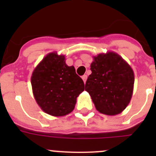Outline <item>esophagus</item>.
I'll use <instances>...</instances> for the list:
<instances>
[{
    "label": "esophagus",
    "instance_id": "esophagus-1",
    "mask_svg": "<svg viewBox=\"0 0 156 156\" xmlns=\"http://www.w3.org/2000/svg\"><path fill=\"white\" fill-rule=\"evenodd\" d=\"M81 78H82L83 81H84V84H85V82H86V80H87V75H83L82 77H81Z\"/></svg>",
    "mask_w": 156,
    "mask_h": 156
}]
</instances>
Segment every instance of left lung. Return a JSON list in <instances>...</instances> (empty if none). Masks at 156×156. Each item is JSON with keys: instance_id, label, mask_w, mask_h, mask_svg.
Masks as SVG:
<instances>
[{"instance_id": "1", "label": "left lung", "mask_w": 156, "mask_h": 156, "mask_svg": "<svg viewBox=\"0 0 156 156\" xmlns=\"http://www.w3.org/2000/svg\"><path fill=\"white\" fill-rule=\"evenodd\" d=\"M92 73L85 84L96 109L102 114L116 115L130 103L133 95L134 73L117 53L108 51L93 56Z\"/></svg>"}]
</instances>
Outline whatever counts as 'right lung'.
Here are the masks:
<instances>
[{
    "instance_id": "1",
    "label": "right lung",
    "mask_w": 156,
    "mask_h": 156,
    "mask_svg": "<svg viewBox=\"0 0 156 156\" xmlns=\"http://www.w3.org/2000/svg\"><path fill=\"white\" fill-rule=\"evenodd\" d=\"M31 84L36 103L47 114L60 117L73 111L77 97L84 91L83 80L73 66L66 63L65 55L47 54L31 74Z\"/></svg>"
}]
</instances>
